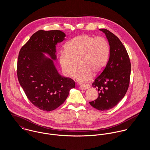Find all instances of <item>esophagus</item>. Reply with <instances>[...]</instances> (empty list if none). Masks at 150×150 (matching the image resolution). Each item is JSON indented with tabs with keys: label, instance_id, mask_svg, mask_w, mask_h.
<instances>
[{
	"label": "esophagus",
	"instance_id": "esophagus-1",
	"mask_svg": "<svg viewBox=\"0 0 150 150\" xmlns=\"http://www.w3.org/2000/svg\"><path fill=\"white\" fill-rule=\"evenodd\" d=\"M80 88L81 89H87L90 88V86L88 84H81L80 86Z\"/></svg>",
	"mask_w": 150,
	"mask_h": 150
}]
</instances>
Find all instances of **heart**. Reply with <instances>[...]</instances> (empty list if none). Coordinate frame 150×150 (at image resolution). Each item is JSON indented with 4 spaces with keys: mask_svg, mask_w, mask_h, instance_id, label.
Wrapping results in <instances>:
<instances>
[{
    "mask_svg": "<svg viewBox=\"0 0 150 150\" xmlns=\"http://www.w3.org/2000/svg\"><path fill=\"white\" fill-rule=\"evenodd\" d=\"M110 54L108 42L103 37L80 35L70 40L65 52L59 55V64L64 74L72 77L80 67L76 78L80 82L89 80L92 74L100 73L107 64Z\"/></svg>",
    "mask_w": 150,
    "mask_h": 150,
    "instance_id": "b5f03b06",
    "label": "heart"
}]
</instances>
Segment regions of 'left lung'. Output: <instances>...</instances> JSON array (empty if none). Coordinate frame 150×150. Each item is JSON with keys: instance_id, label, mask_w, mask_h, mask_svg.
I'll use <instances>...</instances> for the list:
<instances>
[{"instance_id": "obj_1", "label": "left lung", "mask_w": 150, "mask_h": 150, "mask_svg": "<svg viewBox=\"0 0 150 150\" xmlns=\"http://www.w3.org/2000/svg\"><path fill=\"white\" fill-rule=\"evenodd\" d=\"M106 36L110 45V57L107 64L92 83L99 92L98 98L89 104L100 111L115 106L128 89L131 64L127 51L120 40L106 29H100Z\"/></svg>"}]
</instances>
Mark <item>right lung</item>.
Masks as SVG:
<instances>
[{
    "label": "right lung",
    "mask_w": 150,
    "mask_h": 150,
    "mask_svg": "<svg viewBox=\"0 0 150 150\" xmlns=\"http://www.w3.org/2000/svg\"><path fill=\"white\" fill-rule=\"evenodd\" d=\"M66 36L58 30L35 33L22 47L17 61V73L20 85L30 102L38 108L50 111L60 106L66 99L75 82L61 76L52 60L56 59V44Z\"/></svg>",
    "instance_id": "1"
}]
</instances>
